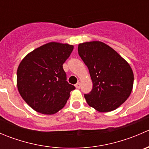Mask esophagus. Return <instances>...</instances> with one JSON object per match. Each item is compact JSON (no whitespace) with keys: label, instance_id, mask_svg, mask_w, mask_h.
Masks as SVG:
<instances>
[{"label":"esophagus","instance_id":"1","mask_svg":"<svg viewBox=\"0 0 149 149\" xmlns=\"http://www.w3.org/2000/svg\"><path fill=\"white\" fill-rule=\"evenodd\" d=\"M76 88H80V86H81V84H80V83H79V82H78L77 84H76Z\"/></svg>","mask_w":149,"mask_h":149}]
</instances>
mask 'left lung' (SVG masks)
Masks as SVG:
<instances>
[{
	"label": "left lung",
	"instance_id": "left-lung-1",
	"mask_svg": "<svg viewBox=\"0 0 149 149\" xmlns=\"http://www.w3.org/2000/svg\"><path fill=\"white\" fill-rule=\"evenodd\" d=\"M78 51L93 83L91 91L84 94L87 104L100 112L117 109L128 98L133 88L134 78L130 65L102 42L79 44Z\"/></svg>",
	"mask_w": 149,
	"mask_h": 149
}]
</instances>
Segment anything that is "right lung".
<instances>
[{
  "label": "right lung",
  "instance_id": "right-lung-1",
  "mask_svg": "<svg viewBox=\"0 0 149 149\" xmlns=\"http://www.w3.org/2000/svg\"><path fill=\"white\" fill-rule=\"evenodd\" d=\"M73 46L49 42L29 53L17 70V86L25 102L37 112L52 115L62 109L76 88L68 84L63 65Z\"/></svg>",
  "mask_w": 149,
  "mask_h": 149
}]
</instances>
